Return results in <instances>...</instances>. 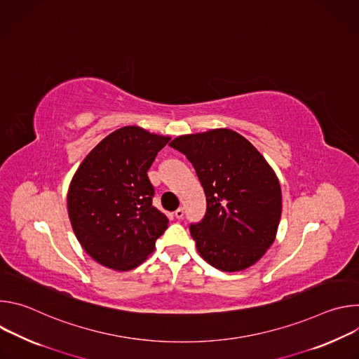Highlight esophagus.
Returning <instances> with one entry per match:
<instances>
[{
	"label": "esophagus",
	"instance_id": "1",
	"mask_svg": "<svg viewBox=\"0 0 359 359\" xmlns=\"http://www.w3.org/2000/svg\"><path fill=\"white\" fill-rule=\"evenodd\" d=\"M173 215H175V217H176V219H182V217L184 216V210H183L182 208H179Z\"/></svg>",
	"mask_w": 359,
	"mask_h": 359
}]
</instances>
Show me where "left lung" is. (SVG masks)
Returning a JSON list of instances; mask_svg holds the SVG:
<instances>
[{"label":"left lung","instance_id":"8db88e82","mask_svg":"<svg viewBox=\"0 0 359 359\" xmlns=\"http://www.w3.org/2000/svg\"><path fill=\"white\" fill-rule=\"evenodd\" d=\"M169 146L193 165L206 194V215L189 227L198 254L229 273L257 263L281 217L280 183L262 153L230 129L179 136Z\"/></svg>","mask_w":359,"mask_h":359}]
</instances>
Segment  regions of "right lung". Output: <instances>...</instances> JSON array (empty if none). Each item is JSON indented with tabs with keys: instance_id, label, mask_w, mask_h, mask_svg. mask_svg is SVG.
Instances as JSON below:
<instances>
[{
	"instance_id": "obj_1",
	"label": "right lung",
	"mask_w": 359,
	"mask_h": 359,
	"mask_svg": "<svg viewBox=\"0 0 359 359\" xmlns=\"http://www.w3.org/2000/svg\"><path fill=\"white\" fill-rule=\"evenodd\" d=\"M169 137L125 126L97 143L68 190V215L76 238L99 264L128 271L146 260L168 229L153 208L147 177Z\"/></svg>"
}]
</instances>
